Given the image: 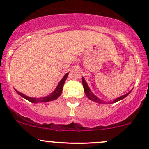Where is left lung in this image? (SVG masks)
<instances>
[{"label":"left lung","instance_id":"obj_1","mask_svg":"<svg viewBox=\"0 0 149 149\" xmlns=\"http://www.w3.org/2000/svg\"><path fill=\"white\" fill-rule=\"evenodd\" d=\"M82 83H83V86H84V92H85V93H86V96L90 100H91V101H94V102H96V103H104V104H111V103H113L118 102V101H120V100H122V99H123V98H126V97L127 96V95L129 94L130 93H131V91H132V90H131L129 92H128V93H126V94L121 95V96L118 97V98H115V99L113 100L112 101H109V102H106V101H103V100L100 99L99 98H98V97H97L96 95H95L93 93H92V91H91V89L89 88L88 86L86 81H85V79H84L83 77H82Z\"/></svg>","mask_w":149,"mask_h":149}]
</instances>
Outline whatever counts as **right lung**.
<instances>
[{"mask_svg":"<svg viewBox=\"0 0 149 149\" xmlns=\"http://www.w3.org/2000/svg\"><path fill=\"white\" fill-rule=\"evenodd\" d=\"M68 73H66L65 76L63 77V79L61 80L60 82L58 83V84L57 87L55 88V90L51 94L48 95L47 96L45 97H42V98H31V97H29L27 95H26L23 93H21V92L18 91L17 90H15V91L18 93L21 97H23V98L25 99L28 100V101H30L31 103H46V102H49V101H54V100L57 99L59 96H60L61 94L62 93V90H63V87L64 83H65V80H66L67 77H68Z\"/></svg>","mask_w":149,"mask_h":149,"instance_id":"add662e5","label":"right lung"}]
</instances>
